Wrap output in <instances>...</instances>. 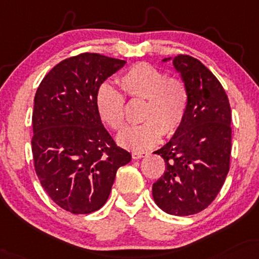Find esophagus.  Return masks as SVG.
Here are the masks:
<instances>
[{
	"mask_svg": "<svg viewBox=\"0 0 259 259\" xmlns=\"http://www.w3.org/2000/svg\"><path fill=\"white\" fill-rule=\"evenodd\" d=\"M147 154H148L147 152H138V151L133 152V153H132L134 159H141V158L146 157V155H147Z\"/></svg>",
	"mask_w": 259,
	"mask_h": 259,
	"instance_id": "1",
	"label": "esophagus"
}]
</instances>
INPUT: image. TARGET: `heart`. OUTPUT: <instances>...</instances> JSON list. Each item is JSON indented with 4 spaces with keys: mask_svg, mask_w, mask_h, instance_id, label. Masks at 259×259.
Listing matches in <instances>:
<instances>
[{
    "mask_svg": "<svg viewBox=\"0 0 259 259\" xmlns=\"http://www.w3.org/2000/svg\"><path fill=\"white\" fill-rule=\"evenodd\" d=\"M124 93L130 99L145 100L141 111L143 123L127 126L118 135V142L133 151H145L159 142L161 135L177 132L185 119L188 90L179 77L148 64H138L119 78ZM96 111L107 126L119 130L125 121V102L119 90L108 83L100 85L95 98Z\"/></svg>",
    "mask_w": 259,
    "mask_h": 259,
    "instance_id": "heart-1",
    "label": "heart"
}]
</instances>
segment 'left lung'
Returning <instances> with one entry per match:
<instances>
[{
  "label": "left lung",
  "instance_id": "8db88e82",
  "mask_svg": "<svg viewBox=\"0 0 259 259\" xmlns=\"http://www.w3.org/2000/svg\"><path fill=\"white\" fill-rule=\"evenodd\" d=\"M170 60L186 83L188 106L177 132L154 152L164 159L165 171L152 194L166 213L189 216L213 201L228 174L232 112L222 84L198 59L177 55L163 62Z\"/></svg>",
  "mask_w": 259,
  "mask_h": 259
}]
</instances>
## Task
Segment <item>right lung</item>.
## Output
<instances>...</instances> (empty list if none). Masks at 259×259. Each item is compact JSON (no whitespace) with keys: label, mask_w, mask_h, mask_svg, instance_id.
I'll list each match as a JSON object with an SVG mask.
<instances>
[{"label":"right lung","mask_w":259,"mask_h":259,"mask_svg":"<svg viewBox=\"0 0 259 259\" xmlns=\"http://www.w3.org/2000/svg\"><path fill=\"white\" fill-rule=\"evenodd\" d=\"M126 61L84 53L59 62L37 88L32 112L35 170L47 194L76 214L107 201L117 170L132 160L96 111L98 89Z\"/></svg>","instance_id":"obj_1"}]
</instances>
